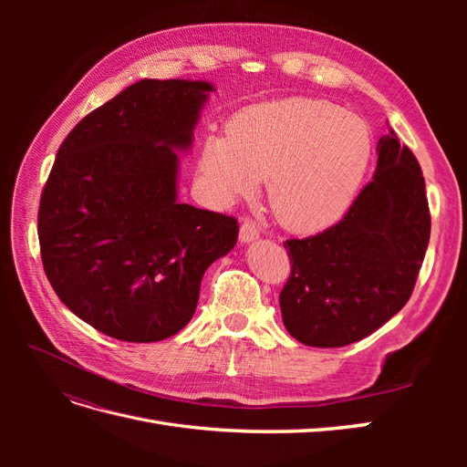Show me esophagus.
<instances>
[{
  "label": "esophagus",
  "mask_w": 467,
  "mask_h": 467,
  "mask_svg": "<svg viewBox=\"0 0 467 467\" xmlns=\"http://www.w3.org/2000/svg\"><path fill=\"white\" fill-rule=\"evenodd\" d=\"M259 237V228L253 222L249 220H244L242 222V228H239V242L242 244H251L255 242V239Z\"/></svg>",
  "instance_id": "obj_1"
}]
</instances>
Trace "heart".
Listing matches in <instances>:
<instances>
[{
    "label": "heart",
    "mask_w": 467,
    "mask_h": 467,
    "mask_svg": "<svg viewBox=\"0 0 467 467\" xmlns=\"http://www.w3.org/2000/svg\"><path fill=\"white\" fill-rule=\"evenodd\" d=\"M372 151L364 119L325 99L288 97L239 110L225 134H208L196 175L220 204L253 196L271 179L278 222L294 232H323L355 204Z\"/></svg>",
    "instance_id": "heart-1"
}]
</instances>
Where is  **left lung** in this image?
<instances>
[{
    "label": "left lung",
    "instance_id": "obj_1",
    "mask_svg": "<svg viewBox=\"0 0 467 467\" xmlns=\"http://www.w3.org/2000/svg\"><path fill=\"white\" fill-rule=\"evenodd\" d=\"M372 181L347 216L285 244L292 273L280 292L286 331L307 347L357 343L411 298L431 239L420 165L391 129L378 142Z\"/></svg>",
    "mask_w": 467,
    "mask_h": 467
}]
</instances>
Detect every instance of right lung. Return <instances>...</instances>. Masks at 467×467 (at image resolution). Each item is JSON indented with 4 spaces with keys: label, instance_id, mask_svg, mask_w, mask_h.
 I'll return each mask as SVG.
<instances>
[{
    "label": "right lung",
    "instance_id": "obj_1",
    "mask_svg": "<svg viewBox=\"0 0 467 467\" xmlns=\"http://www.w3.org/2000/svg\"><path fill=\"white\" fill-rule=\"evenodd\" d=\"M201 79H140L62 142L40 196L45 273L69 312L119 341L155 343L194 316L201 280L237 220L177 201L210 93Z\"/></svg>",
    "mask_w": 467,
    "mask_h": 467
}]
</instances>
